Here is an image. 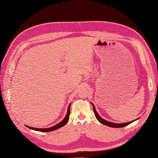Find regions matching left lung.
Instances as JSON below:
<instances>
[{"label": "left lung", "instance_id": "obj_1", "mask_svg": "<svg viewBox=\"0 0 158 158\" xmlns=\"http://www.w3.org/2000/svg\"><path fill=\"white\" fill-rule=\"evenodd\" d=\"M93 105V107H94V113H95V117L97 118V119L98 120V122H100L101 123L104 124V125H106L107 126H109V127H125V126H127V125H129V124L131 123L132 122H133L134 121H135L136 120H138V118L136 119L135 120H133V121H131V122H127V123H113V122H108L107 121L103 118H102L100 116L98 115V114L97 113V112L96 111V110H95V107L94 105V104H92Z\"/></svg>", "mask_w": 158, "mask_h": 158}]
</instances>
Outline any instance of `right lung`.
Here are the masks:
<instances>
[{
    "mask_svg": "<svg viewBox=\"0 0 158 158\" xmlns=\"http://www.w3.org/2000/svg\"><path fill=\"white\" fill-rule=\"evenodd\" d=\"M70 105H71V103L69 104V107H68V111H67V113H66V117H64V118L61 122H60L59 123L56 124V125L51 127H48V128H35V127H29V126H26V127H27L28 128L31 129H32V130H35V131H40V132H50V131H54L56 129H59L63 126H64L65 124L67 123L69 119V116H70Z\"/></svg>",
    "mask_w": 158,
    "mask_h": 158,
    "instance_id": "1",
    "label": "right lung"
}]
</instances>
